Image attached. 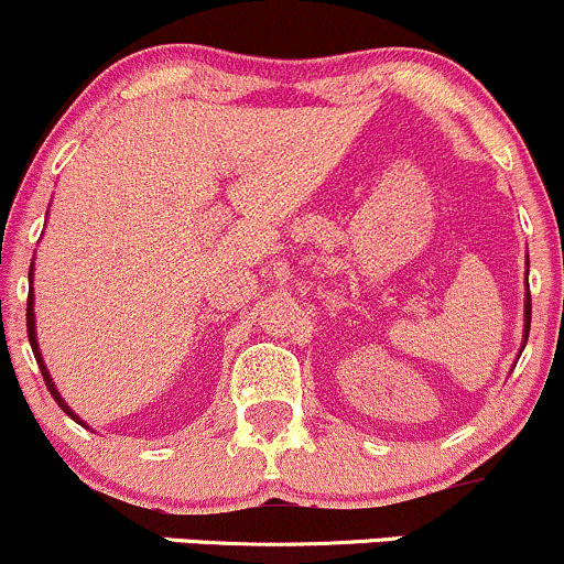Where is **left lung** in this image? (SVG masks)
<instances>
[{"instance_id": "obj_1", "label": "left lung", "mask_w": 564, "mask_h": 564, "mask_svg": "<svg viewBox=\"0 0 564 564\" xmlns=\"http://www.w3.org/2000/svg\"><path fill=\"white\" fill-rule=\"evenodd\" d=\"M530 318H532V300H530V294H527V300H524V343H527V337H530ZM524 343H521V348H524Z\"/></svg>"}]
</instances>
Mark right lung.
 <instances>
[{
	"label": "right lung",
	"instance_id": "right-lung-1",
	"mask_svg": "<svg viewBox=\"0 0 564 564\" xmlns=\"http://www.w3.org/2000/svg\"><path fill=\"white\" fill-rule=\"evenodd\" d=\"M34 267V264H32ZM29 278H32V272H29ZM26 332H29V343H32V351H34V359H37V365H40V370H43V378H45V387H47V391H51V397L53 400L58 402V408H62L64 413H67L69 419H75V422L78 424H83L80 422V416L78 413L73 411V408L67 405V402H64V397L58 394V389H56V383H53V378H51V372H47V367H45V361H43V351H40V346H37V329H34V292H29V300H26Z\"/></svg>",
	"mask_w": 564,
	"mask_h": 564
}]
</instances>
